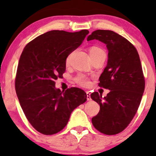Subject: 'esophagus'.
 Segmentation results:
<instances>
[{"label":"esophagus","mask_w":156,"mask_h":156,"mask_svg":"<svg viewBox=\"0 0 156 156\" xmlns=\"http://www.w3.org/2000/svg\"><path fill=\"white\" fill-rule=\"evenodd\" d=\"M87 99L88 100V101H91V96H90V93L89 92V91H87Z\"/></svg>","instance_id":"esophagus-1"}]
</instances>
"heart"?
I'll return each instance as SVG.
<instances>
[{"label": "heart", "mask_w": 156, "mask_h": 156, "mask_svg": "<svg viewBox=\"0 0 156 156\" xmlns=\"http://www.w3.org/2000/svg\"><path fill=\"white\" fill-rule=\"evenodd\" d=\"M101 49H100L99 48H98V47H91L89 49V55H94L96 54H97V53L99 52H102ZM69 58L68 57L67 59V63L69 62ZM74 80H75V82L77 83L78 84H80V86H82V87H88L89 85V81L88 80V78L86 76L84 75V74H78L77 76H76L75 79H74Z\"/></svg>", "instance_id": "b5f03b06"}]
</instances>
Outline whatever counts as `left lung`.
Segmentation results:
<instances>
[{"mask_svg": "<svg viewBox=\"0 0 156 156\" xmlns=\"http://www.w3.org/2000/svg\"><path fill=\"white\" fill-rule=\"evenodd\" d=\"M92 40L103 42L108 50L99 85L110 91L104 98L96 91L91 94L100 106L91 122L101 133L114 135L128 126L140 105L145 89L141 64L135 47L114 31L97 30L87 37V41Z\"/></svg>", "mask_w": 156, "mask_h": 156, "instance_id": "left-lung-1", "label": "left lung"}]
</instances>
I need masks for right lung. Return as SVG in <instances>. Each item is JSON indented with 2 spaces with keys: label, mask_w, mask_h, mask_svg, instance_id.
<instances>
[{
  "label": "right lung",
  "mask_w": 156,
  "mask_h": 156,
  "mask_svg": "<svg viewBox=\"0 0 156 156\" xmlns=\"http://www.w3.org/2000/svg\"><path fill=\"white\" fill-rule=\"evenodd\" d=\"M88 34L87 30L47 32L29 42L20 55L16 94L27 120L40 133L52 135L62 131L74 108L87 101L84 90L72 87L60 91L55 81L62 76L67 57Z\"/></svg>",
  "instance_id": "obj_1"
}]
</instances>
